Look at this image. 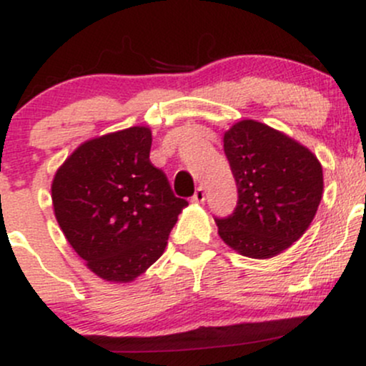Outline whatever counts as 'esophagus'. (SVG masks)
I'll return each instance as SVG.
<instances>
[{
	"instance_id": "34e87169",
	"label": "esophagus",
	"mask_w": 366,
	"mask_h": 366,
	"mask_svg": "<svg viewBox=\"0 0 366 366\" xmlns=\"http://www.w3.org/2000/svg\"><path fill=\"white\" fill-rule=\"evenodd\" d=\"M192 203H203L204 201V189L203 187H197L194 196H192Z\"/></svg>"
}]
</instances>
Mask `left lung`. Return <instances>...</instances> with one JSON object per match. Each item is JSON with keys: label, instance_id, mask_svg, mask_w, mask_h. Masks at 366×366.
I'll return each mask as SVG.
<instances>
[{"label": "left lung", "instance_id": "1", "mask_svg": "<svg viewBox=\"0 0 366 366\" xmlns=\"http://www.w3.org/2000/svg\"><path fill=\"white\" fill-rule=\"evenodd\" d=\"M224 151L236 179L237 207L215 218L218 236L249 258L282 253L306 232L320 204V162L303 144L254 120L227 130Z\"/></svg>", "mask_w": 366, "mask_h": 366}]
</instances>
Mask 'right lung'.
I'll return each mask as SVG.
<instances>
[{
	"instance_id": "1",
	"label": "right lung",
	"mask_w": 366,
	"mask_h": 366,
	"mask_svg": "<svg viewBox=\"0 0 366 366\" xmlns=\"http://www.w3.org/2000/svg\"><path fill=\"white\" fill-rule=\"evenodd\" d=\"M149 149L148 127L107 134L79 146L53 179L54 217L66 241L110 282L144 274L187 207L149 162Z\"/></svg>"
}]
</instances>
